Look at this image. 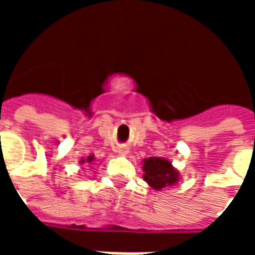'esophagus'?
Wrapping results in <instances>:
<instances>
[{"instance_id":"1","label":"esophagus","mask_w":255,"mask_h":255,"mask_svg":"<svg viewBox=\"0 0 255 255\" xmlns=\"http://www.w3.org/2000/svg\"><path fill=\"white\" fill-rule=\"evenodd\" d=\"M119 154L120 155H127L128 154V150L126 147H122V149L119 150Z\"/></svg>"}]
</instances>
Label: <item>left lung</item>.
Here are the masks:
<instances>
[{"label": "left lung", "mask_w": 255, "mask_h": 255, "mask_svg": "<svg viewBox=\"0 0 255 255\" xmlns=\"http://www.w3.org/2000/svg\"><path fill=\"white\" fill-rule=\"evenodd\" d=\"M143 180L150 187L160 191L162 188L176 186L180 182V172L165 157H150L142 160Z\"/></svg>", "instance_id": "1"}]
</instances>
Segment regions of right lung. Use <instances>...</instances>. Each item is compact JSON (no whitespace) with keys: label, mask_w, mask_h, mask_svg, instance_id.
Wrapping results in <instances>:
<instances>
[{"label":"right lung","mask_w":255,"mask_h":255,"mask_svg":"<svg viewBox=\"0 0 255 255\" xmlns=\"http://www.w3.org/2000/svg\"><path fill=\"white\" fill-rule=\"evenodd\" d=\"M94 161H95V155L91 154V155H89V157H83V158H80L79 164H80V165H83V164L89 165V164H93Z\"/></svg>","instance_id":"right-lung-1"}]
</instances>
